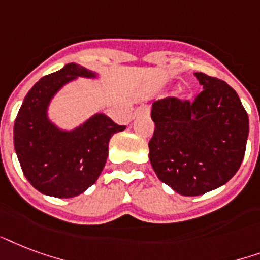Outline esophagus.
Segmentation results:
<instances>
[{
    "label": "esophagus",
    "mask_w": 260,
    "mask_h": 260,
    "mask_svg": "<svg viewBox=\"0 0 260 260\" xmlns=\"http://www.w3.org/2000/svg\"><path fill=\"white\" fill-rule=\"evenodd\" d=\"M150 112V107L149 106H141V107H138L134 111V114H133V118H137V116L140 115H144V114H149Z\"/></svg>",
    "instance_id": "1"
}]
</instances>
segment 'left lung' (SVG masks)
Returning a JSON list of instances; mask_svg holds the SVG:
<instances>
[{
  "instance_id": "left-lung-1",
  "label": "left lung",
  "mask_w": 260,
  "mask_h": 260,
  "mask_svg": "<svg viewBox=\"0 0 260 260\" xmlns=\"http://www.w3.org/2000/svg\"><path fill=\"white\" fill-rule=\"evenodd\" d=\"M203 90L194 102L153 103L149 158L157 178L186 197L206 194L233 178L244 158L249 122L232 86L195 73Z\"/></svg>"
}]
</instances>
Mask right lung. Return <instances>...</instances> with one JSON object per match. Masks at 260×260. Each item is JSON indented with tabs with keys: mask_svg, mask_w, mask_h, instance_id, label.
I'll return each mask as SVG.
<instances>
[{
	"mask_svg": "<svg viewBox=\"0 0 260 260\" xmlns=\"http://www.w3.org/2000/svg\"><path fill=\"white\" fill-rule=\"evenodd\" d=\"M77 77L94 78L96 73L68 63L40 78L24 99L13 127L15 150L25 178L42 194L55 198H72L88 190L106 166L111 137L126 128L104 114H94L72 132L50 122V100Z\"/></svg>",
	"mask_w": 260,
	"mask_h": 260,
	"instance_id": "add662e5",
	"label": "right lung"
}]
</instances>
